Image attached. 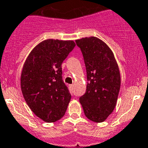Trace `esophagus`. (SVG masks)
<instances>
[{
	"label": "esophagus",
	"mask_w": 148,
	"mask_h": 148,
	"mask_svg": "<svg viewBox=\"0 0 148 148\" xmlns=\"http://www.w3.org/2000/svg\"><path fill=\"white\" fill-rule=\"evenodd\" d=\"M70 88H74V85H70Z\"/></svg>",
	"instance_id": "1"
}]
</instances>
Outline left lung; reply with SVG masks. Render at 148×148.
<instances>
[{"mask_svg": "<svg viewBox=\"0 0 148 148\" xmlns=\"http://www.w3.org/2000/svg\"><path fill=\"white\" fill-rule=\"evenodd\" d=\"M87 73L86 93L79 97L84 114L95 122H104L113 112L120 89V73L110 48L95 37L77 40Z\"/></svg>", "mask_w": 148, "mask_h": 148, "instance_id": "obj_1", "label": "left lung"}]
</instances>
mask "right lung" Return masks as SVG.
I'll return each mask as SVG.
<instances>
[{"mask_svg": "<svg viewBox=\"0 0 148 148\" xmlns=\"http://www.w3.org/2000/svg\"><path fill=\"white\" fill-rule=\"evenodd\" d=\"M74 46L73 40H46L33 49L23 65V95L34 114L46 122L60 119L71 100L61 66Z\"/></svg>", "mask_w": 148, "mask_h": 148, "instance_id": "1", "label": "right lung"}]
</instances>
